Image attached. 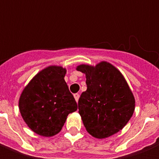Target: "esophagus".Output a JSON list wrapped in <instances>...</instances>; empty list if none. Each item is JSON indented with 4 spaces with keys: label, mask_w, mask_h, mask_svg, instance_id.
Masks as SVG:
<instances>
[{
    "label": "esophagus",
    "mask_w": 159,
    "mask_h": 159,
    "mask_svg": "<svg viewBox=\"0 0 159 159\" xmlns=\"http://www.w3.org/2000/svg\"><path fill=\"white\" fill-rule=\"evenodd\" d=\"M79 97H80V95L78 94V93H75V94H74V98H75V99H76V102H77L78 99H79Z\"/></svg>",
    "instance_id": "esophagus-1"
}]
</instances>
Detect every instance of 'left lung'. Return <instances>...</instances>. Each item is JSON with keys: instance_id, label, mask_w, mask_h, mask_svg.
I'll return each instance as SVG.
<instances>
[{"instance_id": "1", "label": "left lung", "mask_w": 159, "mask_h": 159, "mask_svg": "<svg viewBox=\"0 0 159 159\" xmlns=\"http://www.w3.org/2000/svg\"><path fill=\"white\" fill-rule=\"evenodd\" d=\"M76 70L86 75L78 109L88 132L101 139L123 129L133 115L135 98L120 71L106 61L80 65Z\"/></svg>"}]
</instances>
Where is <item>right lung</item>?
Masks as SVG:
<instances>
[{
  "mask_svg": "<svg viewBox=\"0 0 159 159\" xmlns=\"http://www.w3.org/2000/svg\"><path fill=\"white\" fill-rule=\"evenodd\" d=\"M66 70L50 66L39 71L23 89L19 110L23 120L34 132L53 136L61 130L67 116L77 104L65 82Z\"/></svg>",
  "mask_w": 159,
  "mask_h": 159,
  "instance_id": "obj_1",
  "label": "right lung"
}]
</instances>
